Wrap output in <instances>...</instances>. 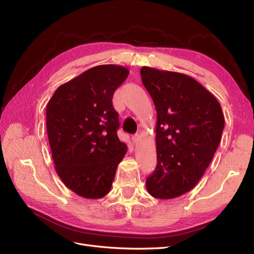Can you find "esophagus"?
Wrapping results in <instances>:
<instances>
[{"mask_svg": "<svg viewBox=\"0 0 254 254\" xmlns=\"http://www.w3.org/2000/svg\"><path fill=\"white\" fill-rule=\"evenodd\" d=\"M139 139H140V133H135L131 136V140L133 143H136L137 141H139Z\"/></svg>", "mask_w": 254, "mask_h": 254, "instance_id": "esophagus-1", "label": "esophagus"}]
</instances>
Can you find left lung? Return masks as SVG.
<instances>
[{
  "label": "left lung",
  "mask_w": 254,
  "mask_h": 254,
  "mask_svg": "<svg viewBox=\"0 0 254 254\" xmlns=\"http://www.w3.org/2000/svg\"><path fill=\"white\" fill-rule=\"evenodd\" d=\"M142 82L157 110V166L146 179L155 198L188 193L203 176L225 126L218 101L194 78L143 66Z\"/></svg>",
  "instance_id": "left-lung-1"
}]
</instances>
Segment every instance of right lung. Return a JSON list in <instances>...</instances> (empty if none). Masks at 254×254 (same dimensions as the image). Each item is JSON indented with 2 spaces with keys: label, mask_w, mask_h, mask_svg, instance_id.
<instances>
[{
  "label": "right lung",
  "mask_w": 254,
  "mask_h": 254,
  "mask_svg": "<svg viewBox=\"0 0 254 254\" xmlns=\"http://www.w3.org/2000/svg\"><path fill=\"white\" fill-rule=\"evenodd\" d=\"M129 71L122 65L90 68L55 91L47 106V129L59 178L77 195L97 199L109 193L127 145L120 141L115 90Z\"/></svg>",
  "instance_id": "1"
}]
</instances>
